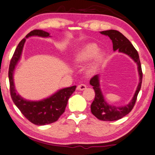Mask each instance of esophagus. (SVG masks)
Returning a JSON list of instances; mask_svg holds the SVG:
<instances>
[{
    "label": "esophagus",
    "instance_id": "obj_1",
    "mask_svg": "<svg viewBox=\"0 0 155 155\" xmlns=\"http://www.w3.org/2000/svg\"><path fill=\"white\" fill-rule=\"evenodd\" d=\"M86 87H87V86H86L85 84H80L78 86V90H85Z\"/></svg>",
    "mask_w": 155,
    "mask_h": 155
}]
</instances>
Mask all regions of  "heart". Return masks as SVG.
Returning a JSON list of instances; mask_svg holds the SVG:
<instances>
[{
    "label": "heart",
    "instance_id": "b5f03b06",
    "mask_svg": "<svg viewBox=\"0 0 155 155\" xmlns=\"http://www.w3.org/2000/svg\"><path fill=\"white\" fill-rule=\"evenodd\" d=\"M99 48L96 44L89 43L84 45L79 51L74 55L73 61L77 65H82L92 58V61L87 67L88 73H94L104 58L103 52L99 51Z\"/></svg>",
    "mask_w": 155,
    "mask_h": 155
}]
</instances>
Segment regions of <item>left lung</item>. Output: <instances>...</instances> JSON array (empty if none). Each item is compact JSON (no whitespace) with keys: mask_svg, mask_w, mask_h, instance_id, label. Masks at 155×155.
I'll list each match as a JSON object with an SVG mask.
<instances>
[{"mask_svg":"<svg viewBox=\"0 0 155 155\" xmlns=\"http://www.w3.org/2000/svg\"><path fill=\"white\" fill-rule=\"evenodd\" d=\"M100 33L101 35L108 36L111 39L112 43H113V49L114 51L118 50V52L127 54L137 63L140 77L138 85L137 87V90L135 91L132 100L130 101L128 104L124 106V107H115V106L109 104L106 101L102 92H101L99 75H94V77L91 78L90 83L91 85L93 86V89L94 90L95 92L94 99L91 104L92 114L95 117L101 120L112 121V120H116L124 117L125 116L130 113L131 110L133 109L135 101H136L137 94L141 88L143 72H142L138 53L133 46V44L130 43V41L124 35H123L120 31L114 30V29L102 31H100Z\"/></svg>","mask_w":155,"mask_h":155,"instance_id":"left-lung-1","label":"left lung"}]
</instances>
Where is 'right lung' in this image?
<instances>
[{"mask_svg": "<svg viewBox=\"0 0 155 155\" xmlns=\"http://www.w3.org/2000/svg\"><path fill=\"white\" fill-rule=\"evenodd\" d=\"M32 36L49 37L50 35L41 29H35L27 34L25 38L19 43L10 61L8 71L10 95L15 104L27 120L37 126H44L56 121L64 113L68 99L75 91L76 86L61 89L51 97L41 101L26 100L17 94L13 80L14 70L21 58L26 39Z\"/></svg>", "mask_w": 155, "mask_h": 155, "instance_id": "add662e5", "label": "right lung"}]
</instances>
